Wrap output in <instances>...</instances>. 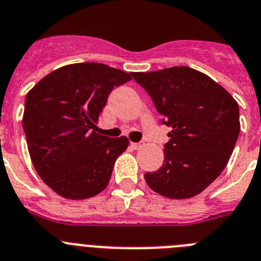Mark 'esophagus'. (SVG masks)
I'll use <instances>...</instances> for the list:
<instances>
[{
	"instance_id": "1",
	"label": "esophagus",
	"mask_w": 261,
	"mask_h": 261,
	"mask_svg": "<svg viewBox=\"0 0 261 261\" xmlns=\"http://www.w3.org/2000/svg\"><path fill=\"white\" fill-rule=\"evenodd\" d=\"M131 147H133L134 149H139L140 147H142V143H131Z\"/></svg>"
}]
</instances>
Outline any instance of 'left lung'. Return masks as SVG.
Masks as SVG:
<instances>
[{
	"label": "left lung",
	"mask_w": 261,
	"mask_h": 261,
	"mask_svg": "<svg viewBox=\"0 0 261 261\" xmlns=\"http://www.w3.org/2000/svg\"><path fill=\"white\" fill-rule=\"evenodd\" d=\"M171 128L164 164L144 174L156 193L173 199L199 194L227 165L239 137V106L226 89L189 67L133 72Z\"/></svg>",
	"instance_id": "left-lung-1"
}]
</instances>
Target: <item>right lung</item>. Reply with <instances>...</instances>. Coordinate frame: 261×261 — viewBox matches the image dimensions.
I'll return each instance as SVG.
<instances>
[{
    "mask_svg": "<svg viewBox=\"0 0 261 261\" xmlns=\"http://www.w3.org/2000/svg\"><path fill=\"white\" fill-rule=\"evenodd\" d=\"M131 73L77 63L43 77L24 99L23 130L34 168L59 196L85 199L102 192L126 137L97 134L96 123L115 87Z\"/></svg>",
    "mask_w": 261,
    "mask_h": 261,
    "instance_id": "right-lung-1",
    "label": "right lung"
}]
</instances>
